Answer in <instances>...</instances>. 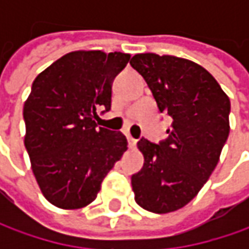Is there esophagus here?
Instances as JSON below:
<instances>
[{
  "label": "esophagus",
  "mask_w": 249,
  "mask_h": 249,
  "mask_svg": "<svg viewBox=\"0 0 249 249\" xmlns=\"http://www.w3.org/2000/svg\"><path fill=\"white\" fill-rule=\"evenodd\" d=\"M127 141H129V147L130 148H134L136 145H137V140L136 139H133L130 134H127Z\"/></svg>",
  "instance_id": "esophagus-1"
}]
</instances>
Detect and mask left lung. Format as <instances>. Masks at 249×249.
Wrapping results in <instances>:
<instances>
[{"label": "left lung", "mask_w": 249, "mask_h": 249, "mask_svg": "<svg viewBox=\"0 0 249 249\" xmlns=\"http://www.w3.org/2000/svg\"><path fill=\"white\" fill-rule=\"evenodd\" d=\"M130 65L144 77L172 127L159 144L137 142L142 169L131 176L134 199L154 213L187 205L204 187L229 137L230 100L202 66L172 55L137 53Z\"/></svg>", "instance_id": "left-lung-1"}]
</instances>
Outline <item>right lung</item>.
Wrapping results in <instances>:
<instances>
[{"label": "right lung", "instance_id": "right-lung-1", "mask_svg": "<svg viewBox=\"0 0 249 249\" xmlns=\"http://www.w3.org/2000/svg\"><path fill=\"white\" fill-rule=\"evenodd\" d=\"M129 53L74 51L41 72L23 107L24 147L44 196L62 209L91 204L104 177L127 149L120 131L97 127L112 83Z\"/></svg>", "mask_w": 249, "mask_h": 249}]
</instances>
